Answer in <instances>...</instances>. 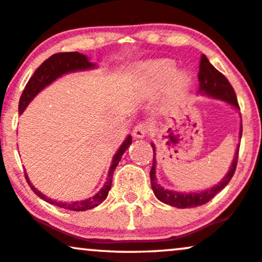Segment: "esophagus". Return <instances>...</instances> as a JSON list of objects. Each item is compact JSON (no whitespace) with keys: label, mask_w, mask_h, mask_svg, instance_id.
Instances as JSON below:
<instances>
[{"label":"esophagus","mask_w":262,"mask_h":262,"mask_svg":"<svg viewBox=\"0 0 262 262\" xmlns=\"http://www.w3.org/2000/svg\"><path fill=\"white\" fill-rule=\"evenodd\" d=\"M148 131H149L148 125H147L146 122H138L134 128V137L143 138L147 134H148Z\"/></svg>","instance_id":"obj_1"}]
</instances>
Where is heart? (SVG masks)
Masks as SVG:
<instances>
[{
	"mask_svg": "<svg viewBox=\"0 0 262 262\" xmlns=\"http://www.w3.org/2000/svg\"><path fill=\"white\" fill-rule=\"evenodd\" d=\"M175 71V64L170 60H157L143 63L138 70L141 82L147 91H157L170 78ZM190 84V77L186 73H178L170 79L168 85L169 97L174 98L186 91Z\"/></svg>",
	"mask_w": 262,
	"mask_h": 262,
	"instance_id": "heart-1",
	"label": "heart"
}]
</instances>
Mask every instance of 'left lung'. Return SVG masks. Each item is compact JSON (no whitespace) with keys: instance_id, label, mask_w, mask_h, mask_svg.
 I'll return each mask as SVG.
<instances>
[{"instance_id":"left-lung-1","label":"left lung","mask_w":262,"mask_h":262,"mask_svg":"<svg viewBox=\"0 0 262 262\" xmlns=\"http://www.w3.org/2000/svg\"><path fill=\"white\" fill-rule=\"evenodd\" d=\"M199 92L210 95V97L217 98V99H222L227 103L234 105L236 109H239L238 100H236V94L230 84L228 79L223 73H221L217 69L210 63L207 57L202 55L201 60H200V69H199ZM243 134V125H241V138ZM155 147V146H153ZM238 156H239V146L236 148L234 161L232 163L228 174L223 178L218 185L212 187L210 190H205L202 192H192V193H180L170 191V190H165L157 183L156 180V153L153 148V164L150 169V184H152V190L155 192L156 198L159 201L164 202V204L173 206L177 208H191L198 207V206L207 204L210 200H212L217 195L221 190L229 184L230 179L235 173L236 164H238Z\"/></svg>"}]
</instances>
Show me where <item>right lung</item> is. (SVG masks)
I'll list each match as a JSON object with an SVG mask.
<instances>
[{
	"label": "right lung",
	"instance_id": "add662e5",
	"mask_svg": "<svg viewBox=\"0 0 262 262\" xmlns=\"http://www.w3.org/2000/svg\"><path fill=\"white\" fill-rule=\"evenodd\" d=\"M94 64L89 62L88 57H85L84 55L79 54V52H58V54H54L50 56L48 60H45L40 66L36 69L34 75L30 77V79L28 81L26 88H24L23 93L20 95L19 99V105H18V112L21 114L24 112L28 104L32 101V99L35 97L36 94L41 91L42 88L46 87L48 84H50L52 81L57 78V77L62 76L63 73L71 72V71H78V70H87L93 67ZM132 142L131 136H128L125 140V142L121 144L116 155L114 156L112 167L109 169V175H107L106 183L104 184V186L101 187V190L97 195H94L93 198L84 200V201H77V202H60L55 201V200H51L46 198L45 195H42L41 192L38 191V190L34 187L32 184H30L29 179H28L26 174V179L29 184V186L32 187V190L36 195L39 196L40 199H42L44 201L49 202V204L57 206V207L66 208V210L71 211H87L91 210V208L97 207L98 205H100L104 200L106 199L107 193H109V190L112 189V181H113V174L115 168L118 167L120 159H121V156L124 155V152L127 149V147L130 146Z\"/></svg>",
	"mask_w": 262,
	"mask_h": 262
}]
</instances>
